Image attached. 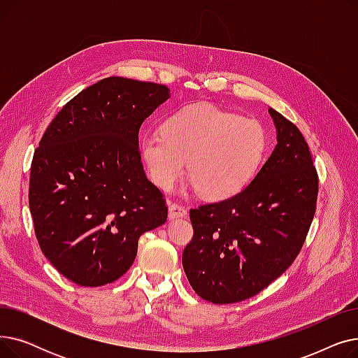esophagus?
I'll use <instances>...</instances> for the list:
<instances>
[{"label":"esophagus","mask_w":358,"mask_h":358,"mask_svg":"<svg viewBox=\"0 0 358 358\" xmlns=\"http://www.w3.org/2000/svg\"><path fill=\"white\" fill-rule=\"evenodd\" d=\"M185 216H187V210L184 206L177 204V203H169V206H168V219L169 220L185 217Z\"/></svg>","instance_id":"esophagus-1"}]
</instances>
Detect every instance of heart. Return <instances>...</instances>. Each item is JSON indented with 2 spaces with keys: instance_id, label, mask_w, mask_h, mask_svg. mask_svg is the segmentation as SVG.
<instances>
[{
  "instance_id": "1",
  "label": "heart",
  "mask_w": 358,
  "mask_h": 358,
  "mask_svg": "<svg viewBox=\"0 0 358 358\" xmlns=\"http://www.w3.org/2000/svg\"><path fill=\"white\" fill-rule=\"evenodd\" d=\"M149 177L171 190L187 171L208 200L234 197L254 180L266 158L267 134L251 117L210 104L187 106L169 116L161 130L141 139Z\"/></svg>"
}]
</instances>
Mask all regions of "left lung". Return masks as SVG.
Segmentation results:
<instances>
[{
	"mask_svg": "<svg viewBox=\"0 0 358 358\" xmlns=\"http://www.w3.org/2000/svg\"><path fill=\"white\" fill-rule=\"evenodd\" d=\"M277 145L238 194L190 210L182 267L208 302H242L283 274L302 250L316 210L317 174L300 130L268 108Z\"/></svg>",
	"mask_w": 358,
	"mask_h": 358,
	"instance_id": "8db88e82",
	"label": "left lung"
}]
</instances>
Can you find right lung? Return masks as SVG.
I'll list each match as a JSON object with an SVG mask.
<instances>
[{
  "mask_svg": "<svg viewBox=\"0 0 358 358\" xmlns=\"http://www.w3.org/2000/svg\"><path fill=\"white\" fill-rule=\"evenodd\" d=\"M168 99L161 84L104 78L62 107L34 150L36 238L75 285L113 283L134 264L141 235L165 223L164 196L141 162L139 129Z\"/></svg>",
  "mask_w": 358,
  "mask_h": 358,
  "instance_id": "right-lung-1",
  "label": "right lung"
}]
</instances>
